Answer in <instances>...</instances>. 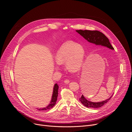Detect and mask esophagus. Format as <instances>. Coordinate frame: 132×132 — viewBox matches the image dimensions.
Segmentation results:
<instances>
[{
    "instance_id": "34e87169",
    "label": "esophagus",
    "mask_w": 132,
    "mask_h": 132,
    "mask_svg": "<svg viewBox=\"0 0 132 132\" xmlns=\"http://www.w3.org/2000/svg\"><path fill=\"white\" fill-rule=\"evenodd\" d=\"M64 83H65V84H68L69 82H70V81L69 80H68V79H66V80H64Z\"/></svg>"
}]
</instances>
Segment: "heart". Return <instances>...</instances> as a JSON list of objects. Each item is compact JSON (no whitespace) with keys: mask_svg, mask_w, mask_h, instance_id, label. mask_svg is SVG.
<instances>
[{"mask_svg":"<svg viewBox=\"0 0 132 132\" xmlns=\"http://www.w3.org/2000/svg\"><path fill=\"white\" fill-rule=\"evenodd\" d=\"M85 58V51L78 43L72 41L64 43L55 53L54 61L58 65L65 63L66 69L75 73L81 69Z\"/></svg>","mask_w":132,"mask_h":132,"instance_id":"1","label":"heart"}]
</instances>
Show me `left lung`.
<instances>
[{
  "mask_svg": "<svg viewBox=\"0 0 132 132\" xmlns=\"http://www.w3.org/2000/svg\"><path fill=\"white\" fill-rule=\"evenodd\" d=\"M77 32L81 36L84 38L90 43L94 44L96 46H101L106 47L109 48L113 50V47L112 46L110 42L109 39L106 36L98 31H90V30H76ZM112 96L105 101L98 102H91L87 100L82 95L80 97L79 100L80 101L82 104L86 107L88 108H99L102 107L103 105L110 100Z\"/></svg>",
  "mask_w": 132,
  "mask_h": 132,
  "instance_id": "8db88e82",
  "label": "left lung"
}]
</instances>
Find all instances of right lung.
Here are the masks:
<instances>
[{"label": "right lung", "mask_w": 132, "mask_h": 132, "mask_svg": "<svg viewBox=\"0 0 132 132\" xmlns=\"http://www.w3.org/2000/svg\"><path fill=\"white\" fill-rule=\"evenodd\" d=\"M58 85L57 84H55V85L53 87V94L52 96L51 101L50 102V104L47 106L42 108V109H37L39 111H43V110H50L51 108H52L56 103V101L57 100L58 97Z\"/></svg>", "instance_id": "obj_1"}]
</instances>
